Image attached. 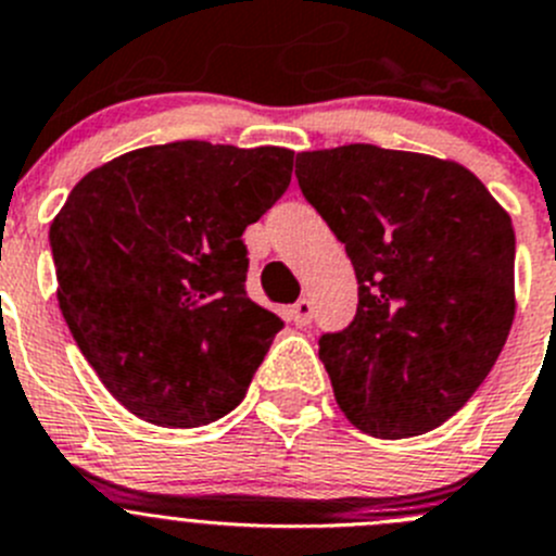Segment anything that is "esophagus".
<instances>
[{
  "label": "esophagus",
  "instance_id": "esophagus-1",
  "mask_svg": "<svg viewBox=\"0 0 556 556\" xmlns=\"http://www.w3.org/2000/svg\"><path fill=\"white\" fill-rule=\"evenodd\" d=\"M290 320H293L295 326H307L309 320H313V302H309V299H299V302L290 307Z\"/></svg>",
  "mask_w": 556,
  "mask_h": 556
}]
</instances>
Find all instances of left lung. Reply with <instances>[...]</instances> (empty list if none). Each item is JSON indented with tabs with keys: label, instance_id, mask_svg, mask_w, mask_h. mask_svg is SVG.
<instances>
[{
	"label": "left lung",
	"instance_id": "left-lung-1",
	"mask_svg": "<svg viewBox=\"0 0 556 556\" xmlns=\"http://www.w3.org/2000/svg\"><path fill=\"white\" fill-rule=\"evenodd\" d=\"M295 178L359 282L354 320L318 340L337 403L376 439L439 428L510 334V216L455 161L376 144L299 153Z\"/></svg>",
	"mask_w": 556,
	"mask_h": 556
}]
</instances>
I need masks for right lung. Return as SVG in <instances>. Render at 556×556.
Listing matches in <instances>:
<instances>
[{
  "mask_svg": "<svg viewBox=\"0 0 556 556\" xmlns=\"http://www.w3.org/2000/svg\"><path fill=\"white\" fill-rule=\"evenodd\" d=\"M290 173L285 148L153 144L85 175L51 222L62 318L144 422L200 428L247 395L285 324L247 295L241 236Z\"/></svg>",
  "mask_w": 556,
  "mask_h": 556,
  "instance_id": "1",
  "label": "right lung"
}]
</instances>
